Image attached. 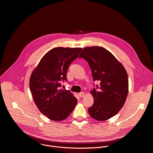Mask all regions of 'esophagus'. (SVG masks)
Instances as JSON below:
<instances>
[{"instance_id": "obj_1", "label": "esophagus", "mask_w": 153, "mask_h": 153, "mask_svg": "<svg viewBox=\"0 0 153 153\" xmlns=\"http://www.w3.org/2000/svg\"><path fill=\"white\" fill-rule=\"evenodd\" d=\"M79 95L80 97H81V98H82V97H84V95H85V93L83 92H81V93L79 94Z\"/></svg>"}]
</instances>
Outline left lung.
Segmentation results:
<instances>
[{"label":"left lung","instance_id":"left-lung-1","mask_svg":"<svg viewBox=\"0 0 153 153\" xmlns=\"http://www.w3.org/2000/svg\"><path fill=\"white\" fill-rule=\"evenodd\" d=\"M79 58H84L91 68L94 81L100 82V90L91 91L93 105L88 109L92 118L105 121L122 109L128 93V79L122 64L105 48H84Z\"/></svg>","mask_w":153,"mask_h":153}]
</instances>
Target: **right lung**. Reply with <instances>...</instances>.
Segmentation results:
<instances>
[{
  "label": "right lung",
  "mask_w": 153,
  "mask_h": 153,
  "mask_svg": "<svg viewBox=\"0 0 153 153\" xmlns=\"http://www.w3.org/2000/svg\"><path fill=\"white\" fill-rule=\"evenodd\" d=\"M81 50V48H54L43 56L30 76L29 85L34 102L40 112L51 120L66 119L77 103L69 91L59 87L61 81H66L70 64Z\"/></svg>",
  "instance_id": "right-lung-1"
}]
</instances>
